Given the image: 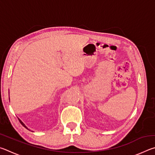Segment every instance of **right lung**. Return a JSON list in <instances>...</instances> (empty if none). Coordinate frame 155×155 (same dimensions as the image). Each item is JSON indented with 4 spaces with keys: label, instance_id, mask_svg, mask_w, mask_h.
I'll return each mask as SVG.
<instances>
[{
    "label": "right lung",
    "instance_id": "obj_1",
    "mask_svg": "<svg viewBox=\"0 0 155 155\" xmlns=\"http://www.w3.org/2000/svg\"><path fill=\"white\" fill-rule=\"evenodd\" d=\"M18 120H19V121H20V124H22V125L23 126V127H25L26 128H27V127H26V126H25V124H24V123H23V122H22V121H21V120H20L19 118H18Z\"/></svg>",
    "mask_w": 155,
    "mask_h": 155
}]
</instances>
